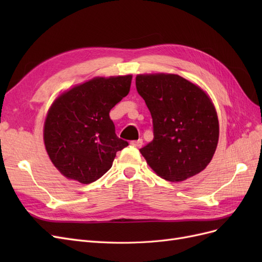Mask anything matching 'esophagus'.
I'll return each instance as SVG.
<instances>
[{
    "label": "esophagus",
    "instance_id": "esophagus-1",
    "mask_svg": "<svg viewBox=\"0 0 262 262\" xmlns=\"http://www.w3.org/2000/svg\"><path fill=\"white\" fill-rule=\"evenodd\" d=\"M133 147H141L142 145H143V140H136V141H131L130 143Z\"/></svg>",
    "mask_w": 262,
    "mask_h": 262
}]
</instances>
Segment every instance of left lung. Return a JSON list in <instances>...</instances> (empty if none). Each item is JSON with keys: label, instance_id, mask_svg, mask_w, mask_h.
<instances>
[{"label": "left lung", "instance_id": "obj_1", "mask_svg": "<svg viewBox=\"0 0 262 262\" xmlns=\"http://www.w3.org/2000/svg\"><path fill=\"white\" fill-rule=\"evenodd\" d=\"M137 91L153 119V141L140 149L158 176L182 181L207 167L219 141L212 101L176 74L138 75Z\"/></svg>", "mask_w": 262, "mask_h": 262}]
</instances>
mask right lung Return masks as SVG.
I'll list each match as a JSON object with an SVG mask.
<instances>
[{"label": "right lung", "mask_w": 262, "mask_h": 262, "mask_svg": "<svg viewBox=\"0 0 262 262\" xmlns=\"http://www.w3.org/2000/svg\"><path fill=\"white\" fill-rule=\"evenodd\" d=\"M131 75L96 77L73 87L53 102L43 130L46 149L62 175L82 184L96 181L112 168L119 139L109 113L130 92Z\"/></svg>", "instance_id": "right-lung-1"}]
</instances>
